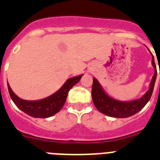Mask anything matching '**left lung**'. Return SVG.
I'll return each mask as SVG.
<instances>
[{
  "instance_id": "1",
  "label": "left lung",
  "mask_w": 160,
  "mask_h": 160,
  "mask_svg": "<svg viewBox=\"0 0 160 160\" xmlns=\"http://www.w3.org/2000/svg\"><path fill=\"white\" fill-rule=\"evenodd\" d=\"M152 65L155 70V73L150 83L148 90L139 98L132 101H119L114 99L105 92V90H103L100 83L95 78H93L91 95L94 106L100 112L113 118H128L138 113L145 107L152 97L156 76H157L156 66L152 53Z\"/></svg>"
}]
</instances>
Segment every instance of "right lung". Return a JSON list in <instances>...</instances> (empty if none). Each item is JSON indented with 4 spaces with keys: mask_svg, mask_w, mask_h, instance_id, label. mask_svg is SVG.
Listing matches in <instances>:
<instances>
[{
    "mask_svg": "<svg viewBox=\"0 0 160 160\" xmlns=\"http://www.w3.org/2000/svg\"><path fill=\"white\" fill-rule=\"evenodd\" d=\"M82 75L83 74H81L67 79L64 85L58 90L49 97L40 100L29 101L22 99L14 94L8 83V93L15 105L28 115L33 118H49L61 111V109L62 108L66 102L70 90L80 81Z\"/></svg>",
    "mask_w": 160,
    "mask_h": 160,
    "instance_id": "1",
    "label": "right lung"
}]
</instances>
